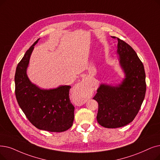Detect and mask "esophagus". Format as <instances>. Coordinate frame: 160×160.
Returning a JSON list of instances; mask_svg holds the SVG:
<instances>
[{
	"mask_svg": "<svg viewBox=\"0 0 160 160\" xmlns=\"http://www.w3.org/2000/svg\"><path fill=\"white\" fill-rule=\"evenodd\" d=\"M86 86V82L84 80H82L80 82H79L78 84H77V87H78L79 89H80V93H82L84 91V87Z\"/></svg>",
	"mask_w": 160,
	"mask_h": 160,
	"instance_id": "obj_1",
	"label": "esophagus"
}]
</instances>
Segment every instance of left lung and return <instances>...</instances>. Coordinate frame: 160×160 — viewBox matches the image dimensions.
Masks as SVG:
<instances>
[{
	"label": "left lung",
	"mask_w": 160,
	"mask_h": 160,
	"mask_svg": "<svg viewBox=\"0 0 160 160\" xmlns=\"http://www.w3.org/2000/svg\"><path fill=\"white\" fill-rule=\"evenodd\" d=\"M117 55L124 78L119 84H101L93 99L99 104L97 120L106 128L126 126L139 111L146 93L143 64L129 44L118 38Z\"/></svg>",
	"instance_id": "left-lung-1"
}]
</instances>
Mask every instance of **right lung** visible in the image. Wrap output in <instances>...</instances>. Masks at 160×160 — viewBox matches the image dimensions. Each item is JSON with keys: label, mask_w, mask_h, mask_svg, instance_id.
<instances>
[{"label": "right lung", "mask_w": 160, "mask_h": 160, "mask_svg": "<svg viewBox=\"0 0 160 160\" xmlns=\"http://www.w3.org/2000/svg\"><path fill=\"white\" fill-rule=\"evenodd\" d=\"M39 40L25 52L17 66L16 99L34 126L40 130L63 132L71 128L74 118V107L69 99L71 86L61 85L53 89H42L32 83L27 74L31 55Z\"/></svg>", "instance_id": "add662e5"}]
</instances>
